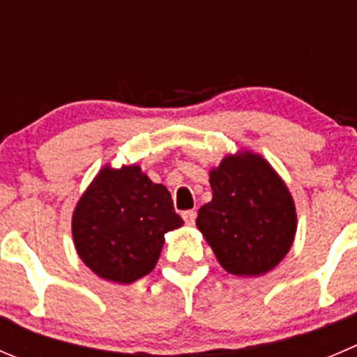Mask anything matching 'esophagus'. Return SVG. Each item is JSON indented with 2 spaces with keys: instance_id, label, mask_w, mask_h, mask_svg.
Listing matches in <instances>:
<instances>
[{
  "instance_id": "1",
  "label": "esophagus",
  "mask_w": 357,
  "mask_h": 357,
  "mask_svg": "<svg viewBox=\"0 0 357 357\" xmlns=\"http://www.w3.org/2000/svg\"><path fill=\"white\" fill-rule=\"evenodd\" d=\"M195 218H197L195 211H185V213H183V220H185V223L190 225V227L195 225Z\"/></svg>"
}]
</instances>
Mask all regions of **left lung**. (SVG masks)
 <instances>
[{
	"mask_svg": "<svg viewBox=\"0 0 357 357\" xmlns=\"http://www.w3.org/2000/svg\"><path fill=\"white\" fill-rule=\"evenodd\" d=\"M213 200L199 209L197 227L218 261L234 275L272 271L293 244L295 204L281 178L259 155L227 157L211 171Z\"/></svg>",
	"mask_w": 357,
	"mask_h": 357,
	"instance_id": "obj_1",
	"label": "left lung"
}]
</instances>
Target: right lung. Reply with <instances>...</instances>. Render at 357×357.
<instances>
[{
	"label": "right lung",
	"mask_w": 357,
	"mask_h": 357,
	"mask_svg": "<svg viewBox=\"0 0 357 357\" xmlns=\"http://www.w3.org/2000/svg\"><path fill=\"white\" fill-rule=\"evenodd\" d=\"M181 225L164 185L150 181L137 165L105 167L76 206L73 238L99 278L130 284L153 271L164 234Z\"/></svg>",
	"instance_id": "1"
}]
</instances>
